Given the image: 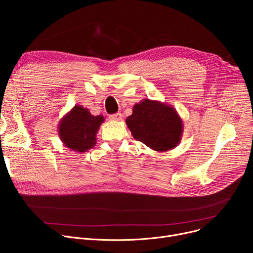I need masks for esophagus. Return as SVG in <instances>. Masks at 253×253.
Wrapping results in <instances>:
<instances>
[{"mask_svg":"<svg viewBox=\"0 0 253 253\" xmlns=\"http://www.w3.org/2000/svg\"><path fill=\"white\" fill-rule=\"evenodd\" d=\"M111 120H114V121H120L122 119V114L121 113H116L113 115H110L109 117Z\"/></svg>","mask_w":253,"mask_h":253,"instance_id":"34e87169","label":"esophagus"}]
</instances>
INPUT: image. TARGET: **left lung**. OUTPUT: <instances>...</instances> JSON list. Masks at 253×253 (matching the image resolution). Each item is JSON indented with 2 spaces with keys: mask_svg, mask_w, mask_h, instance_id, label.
Masks as SVG:
<instances>
[{
  "mask_svg": "<svg viewBox=\"0 0 253 253\" xmlns=\"http://www.w3.org/2000/svg\"><path fill=\"white\" fill-rule=\"evenodd\" d=\"M126 124L134 139L159 152L175 148L182 132L176 111L150 99L133 106V113L126 119Z\"/></svg>",
  "mask_w": 253,
  "mask_h": 253,
  "instance_id": "obj_1",
  "label": "left lung"
}]
</instances>
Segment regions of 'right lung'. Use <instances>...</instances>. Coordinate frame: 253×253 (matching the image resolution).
I'll return each instance as SVG.
<instances>
[{
  "label": "right lung",
  "mask_w": 253,
  "mask_h": 253,
  "mask_svg": "<svg viewBox=\"0 0 253 253\" xmlns=\"http://www.w3.org/2000/svg\"><path fill=\"white\" fill-rule=\"evenodd\" d=\"M103 122V116H92L80 105L66 115L59 125L58 133L66 147L84 153L96 144V132Z\"/></svg>",
  "instance_id": "add662e5"
}]
</instances>
